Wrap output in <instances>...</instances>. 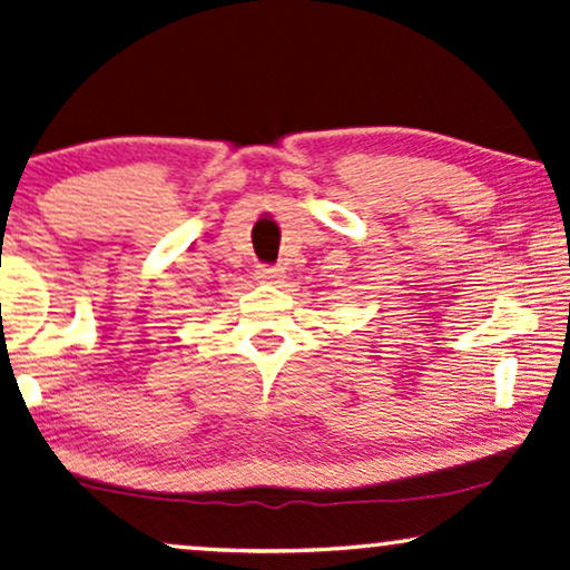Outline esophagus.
Segmentation results:
<instances>
[{
  "label": "esophagus",
  "mask_w": 570,
  "mask_h": 570,
  "mask_svg": "<svg viewBox=\"0 0 570 570\" xmlns=\"http://www.w3.org/2000/svg\"><path fill=\"white\" fill-rule=\"evenodd\" d=\"M258 278L266 284H278L284 278V271L278 266H258Z\"/></svg>",
  "instance_id": "esophagus-1"
}]
</instances>
